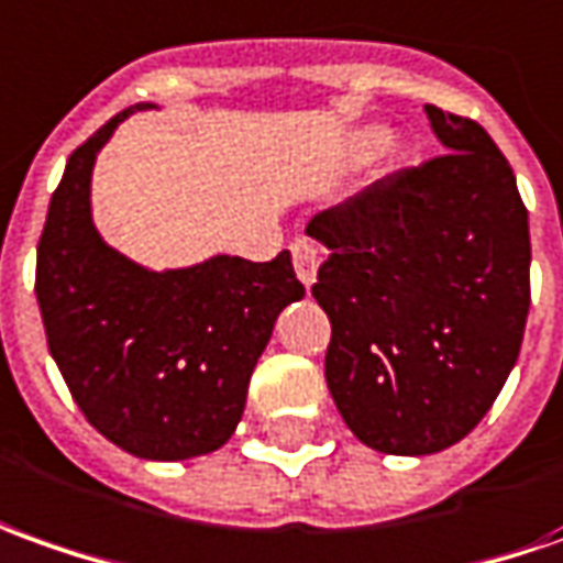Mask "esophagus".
<instances>
[{"label": "esophagus", "instance_id": "obj_1", "mask_svg": "<svg viewBox=\"0 0 563 563\" xmlns=\"http://www.w3.org/2000/svg\"><path fill=\"white\" fill-rule=\"evenodd\" d=\"M290 257H294V269L300 275V282L309 288L316 282V273H319L321 251L309 239H297V242L290 244Z\"/></svg>", "mask_w": 563, "mask_h": 563}]
</instances>
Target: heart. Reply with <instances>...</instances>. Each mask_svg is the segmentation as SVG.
<instances>
[{
  "instance_id": "1",
  "label": "heart",
  "mask_w": 563,
  "mask_h": 563,
  "mask_svg": "<svg viewBox=\"0 0 563 563\" xmlns=\"http://www.w3.org/2000/svg\"><path fill=\"white\" fill-rule=\"evenodd\" d=\"M383 141H386V134H383V131H367V134L362 137V146L374 150V146H379Z\"/></svg>"
}]
</instances>
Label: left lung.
<instances>
[{"label": "left lung", "instance_id": "1", "mask_svg": "<svg viewBox=\"0 0 563 563\" xmlns=\"http://www.w3.org/2000/svg\"><path fill=\"white\" fill-rule=\"evenodd\" d=\"M448 153L309 220L328 247L312 297L331 319L324 377L352 435L426 456L466 438L518 362L530 227L478 122L426 103Z\"/></svg>", "mask_w": 563, "mask_h": 563}]
</instances>
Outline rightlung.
Segmentation results:
<instances>
[{"label":"right lung","mask_w":563,"mask_h":563,"mask_svg":"<svg viewBox=\"0 0 563 563\" xmlns=\"http://www.w3.org/2000/svg\"><path fill=\"white\" fill-rule=\"evenodd\" d=\"M146 107L112 115L69 156L38 239L36 300L85 420L122 451L174 463L230 441L275 319L306 288L288 251L269 263L217 254L153 273L100 239L95 158Z\"/></svg>","instance_id":"obj_1"}]
</instances>
